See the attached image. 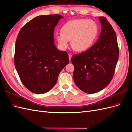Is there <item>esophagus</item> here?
Returning a JSON list of instances; mask_svg holds the SVG:
<instances>
[{"label":"esophagus","instance_id":"esophagus-1","mask_svg":"<svg viewBox=\"0 0 132 132\" xmlns=\"http://www.w3.org/2000/svg\"><path fill=\"white\" fill-rule=\"evenodd\" d=\"M72 55H71V54H69V60H71V58H72Z\"/></svg>","mask_w":132,"mask_h":132}]
</instances>
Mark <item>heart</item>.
Returning a JSON list of instances; mask_svg holds the SVG:
<instances>
[{
  "label": "heart",
  "instance_id": "1",
  "mask_svg": "<svg viewBox=\"0 0 132 132\" xmlns=\"http://www.w3.org/2000/svg\"><path fill=\"white\" fill-rule=\"evenodd\" d=\"M98 33V26L93 20L78 19L64 24L62 31L56 32L55 37L62 49H67L71 41L74 50L82 52L91 47Z\"/></svg>",
  "mask_w": 132,
  "mask_h": 132
}]
</instances>
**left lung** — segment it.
<instances>
[{"instance_id":"obj_1","label":"left lung","mask_w":132,"mask_h":132,"mask_svg":"<svg viewBox=\"0 0 132 132\" xmlns=\"http://www.w3.org/2000/svg\"><path fill=\"white\" fill-rule=\"evenodd\" d=\"M101 33L97 42L87 51L72 58L75 84L84 92L95 93L110 83L119 58L115 31L104 17H99Z\"/></svg>"}]
</instances>
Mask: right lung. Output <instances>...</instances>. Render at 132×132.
<instances>
[{"label": "right lung", "mask_w": 132, "mask_h": 132, "mask_svg": "<svg viewBox=\"0 0 132 132\" xmlns=\"http://www.w3.org/2000/svg\"><path fill=\"white\" fill-rule=\"evenodd\" d=\"M63 16L39 15L21 29L15 42L14 64L22 82L35 94L52 89L59 73L69 63L68 54L54 44L53 33Z\"/></svg>", "instance_id": "1"}]
</instances>
